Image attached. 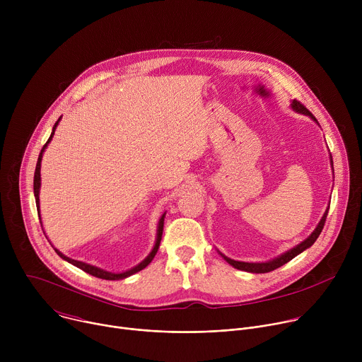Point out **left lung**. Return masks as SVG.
Instances as JSON below:
<instances>
[{"label": "left lung", "instance_id": "obj_1", "mask_svg": "<svg viewBox=\"0 0 362 362\" xmlns=\"http://www.w3.org/2000/svg\"><path fill=\"white\" fill-rule=\"evenodd\" d=\"M291 106H292V109H293V110H296V112H299V113H303V115H308V116H311V117L317 122V119L313 116V113L309 112V110L302 105L300 101L293 100ZM331 162H332V158H331ZM328 211H329V208H328V209H327V212L324 214V216H322L321 222L318 223L317 229L311 233V236H308V238H306L303 242H300L298 246L292 247L291 250H288L286 253L281 255L279 257H276V259H274V261L264 262V264H249V262H238V261L229 259V257H226V256H223V255H222V256L225 257V261H226L228 264H230L233 268L240 269V271H246V272H252V274H267V272L275 271V269L281 268L282 265H285L286 262L292 261L296 255H299L300 252H303L305 249H308L309 246H313V245H314V242L318 239V236L321 235V232H322V229H324V225H325V221H327Z\"/></svg>", "mask_w": 362, "mask_h": 362}]
</instances>
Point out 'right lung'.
I'll use <instances>...</instances> for the list:
<instances>
[{
    "label": "right lung",
    "instance_id": "1",
    "mask_svg": "<svg viewBox=\"0 0 362 362\" xmlns=\"http://www.w3.org/2000/svg\"><path fill=\"white\" fill-rule=\"evenodd\" d=\"M59 122H60V119L56 122V124H54V127H53V133H51V136H49V139L47 140V143L42 146V148H41V151H40V156H38V160H37V166H35V172H34V196H35V204H37V211L40 212V199H38V192H40V182H41V177H40V168H41V158H42V151H44V148L47 147V144L49 143V140L53 139V134H54V132H56V127H57V124H59ZM163 222H165V215L160 218V222H159V229H158V239H156V245H154V247H153V250L150 252V255L146 257V259L141 262V264H139L137 267H134L133 269H130V271H126V272H123V274H112V272H107V271H103V269H100V268H95V267H91V265H87V264H84V262H80V261H74V259H70V257H67V256H64L60 250H57V249H54L56 252H57V255L60 256V257H63L64 261H67V262H70L71 265H74V267H77V268H80V269H83L84 272H87V274H90V275H93V276H95V278H100V279H107V281H117V279H123V278H127V276H130V275H133V274H136V272H139V271H141V269H144L151 261H153V257H154V255L158 253V249H159V246H160V240H162V233H163Z\"/></svg>",
    "mask_w": 362,
    "mask_h": 362
}]
</instances>
